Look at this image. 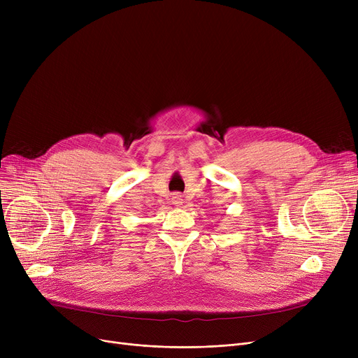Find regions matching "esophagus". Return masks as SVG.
<instances>
[{
    "instance_id": "esophagus-1",
    "label": "esophagus",
    "mask_w": 358,
    "mask_h": 358,
    "mask_svg": "<svg viewBox=\"0 0 358 358\" xmlns=\"http://www.w3.org/2000/svg\"><path fill=\"white\" fill-rule=\"evenodd\" d=\"M171 201H173V204H176V206H180L182 204V196L181 194H173V197H171Z\"/></svg>"
}]
</instances>
